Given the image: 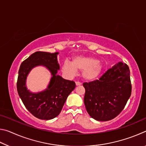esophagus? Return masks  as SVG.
I'll return each instance as SVG.
<instances>
[{
  "instance_id": "obj_1",
  "label": "esophagus",
  "mask_w": 146,
  "mask_h": 146,
  "mask_svg": "<svg viewBox=\"0 0 146 146\" xmlns=\"http://www.w3.org/2000/svg\"><path fill=\"white\" fill-rule=\"evenodd\" d=\"M75 84H76V86H80L81 84H81L80 82H76Z\"/></svg>"
}]
</instances>
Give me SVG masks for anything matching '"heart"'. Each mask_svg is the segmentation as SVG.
I'll list each match as a JSON object with an SVG mask.
<instances>
[{
  "label": "heart",
  "mask_w": 146,
  "mask_h": 146,
  "mask_svg": "<svg viewBox=\"0 0 146 146\" xmlns=\"http://www.w3.org/2000/svg\"><path fill=\"white\" fill-rule=\"evenodd\" d=\"M103 70L102 62L90 56H75L72 58L71 62L65 61L62 65V70L67 75L74 76L77 71H82V78L90 82L99 78Z\"/></svg>",
  "instance_id": "b5f03b06"
}]
</instances>
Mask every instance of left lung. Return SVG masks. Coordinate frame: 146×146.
<instances>
[{"label":"left lung","instance_id":"1","mask_svg":"<svg viewBox=\"0 0 146 146\" xmlns=\"http://www.w3.org/2000/svg\"><path fill=\"white\" fill-rule=\"evenodd\" d=\"M84 102L89 115L98 121H108L124 108L131 93L129 67L120 62L99 80L83 84Z\"/></svg>","mask_w":146,"mask_h":146}]
</instances>
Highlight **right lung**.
Masks as SVG:
<instances>
[{
	"mask_svg": "<svg viewBox=\"0 0 146 146\" xmlns=\"http://www.w3.org/2000/svg\"><path fill=\"white\" fill-rule=\"evenodd\" d=\"M58 54L36 51L23 62L19 69L17 84L19 95L27 110L39 119L51 120L57 117L68 95L75 88V82L57 74L60 70ZM38 66L46 67L52 76L45 90L32 92L27 87V78L30 71Z\"/></svg>",
	"mask_w": 146,
	"mask_h": 146,
	"instance_id": "1",
	"label": "right lung"
}]
</instances>
